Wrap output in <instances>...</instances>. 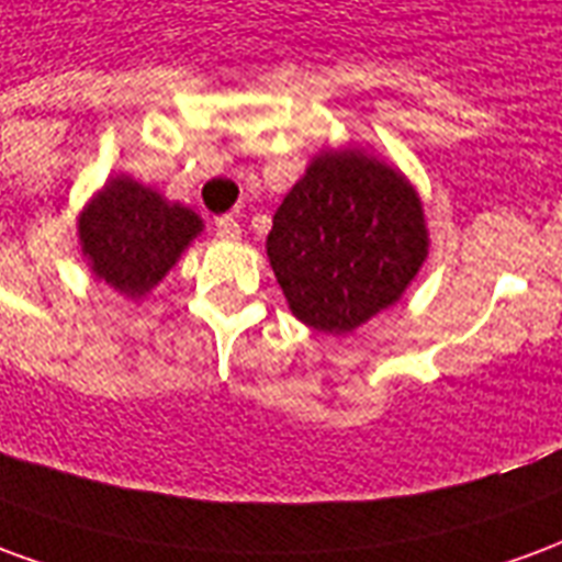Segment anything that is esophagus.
<instances>
[{"label":"esophagus","instance_id":"esophagus-1","mask_svg":"<svg viewBox=\"0 0 562 562\" xmlns=\"http://www.w3.org/2000/svg\"><path fill=\"white\" fill-rule=\"evenodd\" d=\"M216 237L220 240H237L240 237V222L234 220V216H220L216 220Z\"/></svg>","mask_w":562,"mask_h":562}]
</instances>
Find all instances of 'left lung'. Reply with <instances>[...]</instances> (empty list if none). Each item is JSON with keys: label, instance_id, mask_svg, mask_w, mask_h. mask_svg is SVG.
Masks as SVG:
<instances>
[{"label": "left lung", "instance_id": "left-lung-1", "mask_svg": "<svg viewBox=\"0 0 562 562\" xmlns=\"http://www.w3.org/2000/svg\"><path fill=\"white\" fill-rule=\"evenodd\" d=\"M427 249L418 189L355 144L318 149L268 234L270 268L292 316L334 337L397 304Z\"/></svg>", "mask_w": 562, "mask_h": 562}]
</instances>
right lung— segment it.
Wrapping results in <instances>:
<instances>
[{
	"mask_svg": "<svg viewBox=\"0 0 562 562\" xmlns=\"http://www.w3.org/2000/svg\"><path fill=\"white\" fill-rule=\"evenodd\" d=\"M201 232L204 220L195 210L168 201L128 173L108 177L78 216L80 252L90 273L128 301L147 297Z\"/></svg>",
	"mask_w": 562,
	"mask_h": 562,
	"instance_id": "obj_1",
	"label": "right lung"
}]
</instances>
